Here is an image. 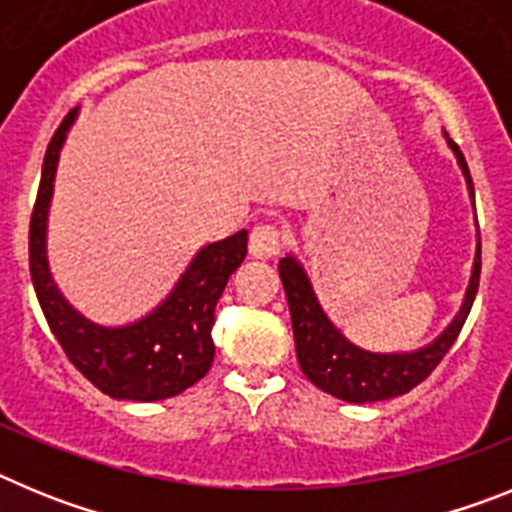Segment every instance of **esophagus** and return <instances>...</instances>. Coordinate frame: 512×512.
<instances>
[{"mask_svg":"<svg viewBox=\"0 0 512 512\" xmlns=\"http://www.w3.org/2000/svg\"><path fill=\"white\" fill-rule=\"evenodd\" d=\"M248 251H251L253 259H274L282 251V233H279L277 225L261 223L251 230V238H248Z\"/></svg>","mask_w":512,"mask_h":512,"instance_id":"obj_1","label":"esophagus"}]
</instances>
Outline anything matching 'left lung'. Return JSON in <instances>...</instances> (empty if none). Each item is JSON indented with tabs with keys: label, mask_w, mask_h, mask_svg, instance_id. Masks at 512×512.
Masks as SVG:
<instances>
[{
	"label": "left lung",
	"mask_w": 512,
	"mask_h": 512,
	"mask_svg": "<svg viewBox=\"0 0 512 512\" xmlns=\"http://www.w3.org/2000/svg\"><path fill=\"white\" fill-rule=\"evenodd\" d=\"M446 143L454 151L456 164H459L461 174L467 179L469 197L474 202V184L472 176H469L467 161H464V153L459 151L454 140H449V135H446ZM479 256H482V248H479L477 230V253H474L472 277H469V287L464 292L459 312L443 328L441 336L433 338L428 346L405 351V354H400V351L397 354H377V351H366V348L348 341L341 330L330 323V318L320 307L305 266L292 253L284 256L279 261V277H282L289 315H292L297 361H300V369L305 372V377L328 395L338 397L343 402H356V405L392 400V397H400L413 390V387H418L441 364L443 356L449 354L461 325H464L469 310H472L474 295H477L479 287V266H482Z\"/></svg>",
	"instance_id": "obj_1"
}]
</instances>
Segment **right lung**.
<instances>
[{
    "mask_svg": "<svg viewBox=\"0 0 512 512\" xmlns=\"http://www.w3.org/2000/svg\"><path fill=\"white\" fill-rule=\"evenodd\" d=\"M79 107L48 143L38 200L30 220V277L43 315L71 364L115 400L156 402L200 382L215 359L212 323L225 284L248 251V230L207 243L194 253L166 300L128 325H102L81 315L53 282L48 266V212L58 158Z\"/></svg>",
    "mask_w": 512,
    "mask_h": 512,
    "instance_id": "right-lung-1",
    "label": "right lung"
}]
</instances>
